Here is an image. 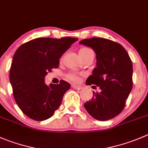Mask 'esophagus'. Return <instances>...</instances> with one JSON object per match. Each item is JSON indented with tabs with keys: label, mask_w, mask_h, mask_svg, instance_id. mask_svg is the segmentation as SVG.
<instances>
[{
	"label": "esophagus",
	"mask_w": 148,
	"mask_h": 148,
	"mask_svg": "<svg viewBox=\"0 0 148 148\" xmlns=\"http://www.w3.org/2000/svg\"><path fill=\"white\" fill-rule=\"evenodd\" d=\"M71 87L74 89H76V90H80L82 88V87L80 85H77V84H72Z\"/></svg>",
	"instance_id": "34e87169"
}]
</instances>
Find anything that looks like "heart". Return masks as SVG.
Wrapping results in <instances>:
<instances>
[{
	"instance_id": "b5f03b06",
	"label": "heart",
	"mask_w": 148,
	"mask_h": 148,
	"mask_svg": "<svg viewBox=\"0 0 148 148\" xmlns=\"http://www.w3.org/2000/svg\"><path fill=\"white\" fill-rule=\"evenodd\" d=\"M90 51H92V50L90 49V48H82L79 50V54H84ZM67 78H68L69 80H71V81H73V82H77L79 80V77L75 74H68V76H67Z\"/></svg>"
}]
</instances>
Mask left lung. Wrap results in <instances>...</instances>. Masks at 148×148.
<instances>
[{
	"label": "left lung",
	"mask_w": 148,
	"mask_h": 148,
	"mask_svg": "<svg viewBox=\"0 0 148 148\" xmlns=\"http://www.w3.org/2000/svg\"><path fill=\"white\" fill-rule=\"evenodd\" d=\"M80 44L95 52L97 67L86 80L87 85L95 84L101 90L94 92L84 104L89 114L99 121L116 116L124 109L132 89V62L124 47L104 38L82 40Z\"/></svg>",
	"instance_id": "1"
}]
</instances>
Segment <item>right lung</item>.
Here are the masks:
<instances>
[{
  "label": "right lung",
  "instance_id": "1",
  "mask_svg": "<svg viewBox=\"0 0 148 148\" xmlns=\"http://www.w3.org/2000/svg\"><path fill=\"white\" fill-rule=\"evenodd\" d=\"M77 38H41L22 44L14 53L10 82L16 103L25 115L35 121L51 118L59 108L70 84L45 83L48 72L59 66V58Z\"/></svg>",
  "mask_w": 148,
  "mask_h": 148
}]
</instances>
